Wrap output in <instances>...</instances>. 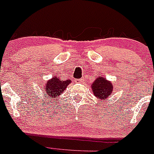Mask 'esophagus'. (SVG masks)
Wrapping results in <instances>:
<instances>
[{"instance_id": "34e87169", "label": "esophagus", "mask_w": 154, "mask_h": 154, "mask_svg": "<svg viewBox=\"0 0 154 154\" xmlns=\"http://www.w3.org/2000/svg\"><path fill=\"white\" fill-rule=\"evenodd\" d=\"M84 81H85V79H84V78H82V79H79V81H78V82H79L80 83H82V82H83Z\"/></svg>"}]
</instances>
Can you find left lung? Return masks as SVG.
I'll list each match as a JSON object with an SVG mask.
<instances>
[{
  "instance_id": "obj_1",
  "label": "left lung",
  "mask_w": 154,
  "mask_h": 154,
  "mask_svg": "<svg viewBox=\"0 0 154 154\" xmlns=\"http://www.w3.org/2000/svg\"><path fill=\"white\" fill-rule=\"evenodd\" d=\"M91 89L93 94L101 102L110 97L112 93V84L111 81H108L104 76H99L92 83Z\"/></svg>"
}]
</instances>
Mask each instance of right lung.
Listing matches in <instances>:
<instances>
[{
    "label": "right lung",
    "mask_w": 154,
    "mask_h": 154,
    "mask_svg": "<svg viewBox=\"0 0 154 154\" xmlns=\"http://www.w3.org/2000/svg\"><path fill=\"white\" fill-rule=\"evenodd\" d=\"M71 83L70 79L61 80L57 75H54L52 79H49L44 85V92L49 99H56L62 94L63 92Z\"/></svg>",
    "instance_id": "obj_1"
}]
</instances>
